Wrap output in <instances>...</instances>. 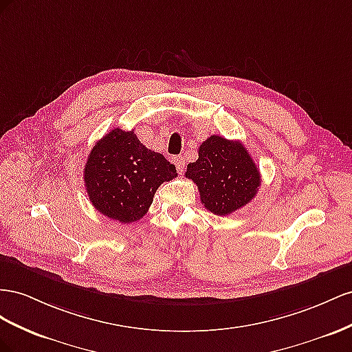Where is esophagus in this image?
<instances>
[{
  "instance_id": "1",
  "label": "esophagus",
  "mask_w": 352,
  "mask_h": 352,
  "mask_svg": "<svg viewBox=\"0 0 352 352\" xmlns=\"http://www.w3.org/2000/svg\"><path fill=\"white\" fill-rule=\"evenodd\" d=\"M174 164H175V168H177V170H178V174H183L184 169H186L184 159H183V157H175V159H174Z\"/></svg>"
}]
</instances>
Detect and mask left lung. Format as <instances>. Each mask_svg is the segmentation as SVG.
I'll list each match as a JSON object with an SVG mask.
<instances>
[{"mask_svg": "<svg viewBox=\"0 0 352 352\" xmlns=\"http://www.w3.org/2000/svg\"><path fill=\"white\" fill-rule=\"evenodd\" d=\"M186 178L196 183L209 212L221 217L248 205L261 186L259 169L246 147L219 135L200 144L199 157L187 165Z\"/></svg>", "mask_w": 352, "mask_h": 352, "instance_id": "left-lung-1", "label": "left lung"}]
</instances>
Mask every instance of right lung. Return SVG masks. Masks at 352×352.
I'll list each match as a JSON object with an SVG mask.
<instances>
[{"label": "right lung", "instance_id": "add662e5", "mask_svg": "<svg viewBox=\"0 0 352 352\" xmlns=\"http://www.w3.org/2000/svg\"><path fill=\"white\" fill-rule=\"evenodd\" d=\"M175 177V166L164 155L143 146L134 131L120 128L98 140L84 168L89 202L124 224L142 219L157 187Z\"/></svg>", "mask_w": 352, "mask_h": 352}]
</instances>
